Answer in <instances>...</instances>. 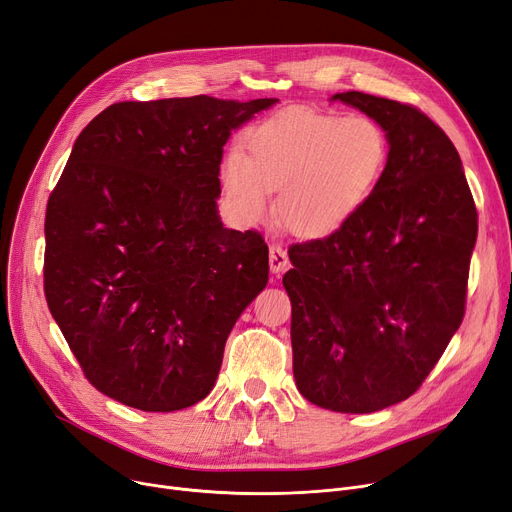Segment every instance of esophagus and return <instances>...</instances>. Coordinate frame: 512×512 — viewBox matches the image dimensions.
<instances>
[{"label": "esophagus", "instance_id": "esophagus-1", "mask_svg": "<svg viewBox=\"0 0 512 512\" xmlns=\"http://www.w3.org/2000/svg\"><path fill=\"white\" fill-rule=\"evenodd\" d=\"M288 267V255H286V251L282 249V247H278V245H272L270 247V270L274 272V274H280V272H284Z\"/></svg>", "mask_w": 512, "mask_h": 512}]
</instances>
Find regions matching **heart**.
<instances>
[{"label":"heart","mask_w":512,"mask_h":512,"mask_svg":"<svg viewBox=\"0 0 512 512\" xmlns=\"http://www.w3.org/2000/svg\"><path fill=\"white\" fill-rule=\"evenodd\" d=\"M249 155L230 149L224 193L245 222H261L278 195L282 226L301 238L338 232L367 203L388 161L382 126L367 116L288 110L251 128Z\"/></svg>","instance_id":"1"}]
</instances>
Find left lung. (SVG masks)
<instances>
[{
	"label": "left lung",
	"instance_id": "8db88e82",
	"mask_svg": "<svg viewBox=\"0 0 512 512\" xmlns=\"http://www.w3.org/2000/svg\"><path fill=\"white\" fill-rule=\"evenodd\" d=\"M378 122L388 161L338 232L288 249L292 371L321 409L375 413L409 398L465 315L477 209L459 151L417 107L336 93Z\"/></svg>",
	"mask_w": 512,
	"mask_h": 512
}]
</instances>
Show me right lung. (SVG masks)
Returning <instances> with one entry per match:
<instances>
[{"instance_id":"right-lung-1","label":"right lung","mask_w":512,"mask_h":512,"mask_svg":"<svg viewBox=\"0 0 512 512\" xmlns=\"http://www.w3.org/2000/svg\"><path fill=\"white\" fill-rule=\"evenodd\" d=\"M276 101H122L78 134L47 203L45 299L105 396L170 413L218 380L270 274L261 234L220 220V164L232 130Z\"/></svg>"}]
</instances>
